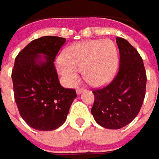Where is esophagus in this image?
I'll list each match as a JSON object with an SVG mask.
<instances>
[{
    "instance_id": "obj_1",
    "label": "esophagus",
    "mask_w": 159,
    "mask_h": 159,
    "mask_svg": "<svg viewBox=\"0 0 159 159\" xmlns=\"http://www.w3.org/2000/svg\"><path fill=\"white\" fill-rule=\"evenodd\" d=\"M84 89H79V88H77V89H76V94H77V95H80V94H81V93H83V92H84Z\"/></svg>"
}]
</instances>
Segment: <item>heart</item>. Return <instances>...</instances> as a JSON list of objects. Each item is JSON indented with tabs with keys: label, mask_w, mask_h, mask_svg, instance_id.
Here are the masks:
<instances>
[{
	"label": "heart",
	"mask_w": 159,
	"mask_h": 159,
	"mask_svg": "<svg viewBox=\"0 0 159 159\" xmlns=\"http://www.w3.org/2000/svg\"><path fill=\"white\" fill-rule=\"evenodd\" d=\"M56 69L68 86H72L83 69L85 81L92 86L101 87L109 84L117 73L119 56L112 40L89 39L67 47Z\"/></svg>",
	"instance_id": "b5f03b06"
}]
</instances>
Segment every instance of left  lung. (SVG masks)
<instances>
[{
  "mask_svg": "<svg viewBox=\"0 0 159 159\" xmlns=\"http://www.w3.org/2000/svg\"><path fill=\"white\" fill-rule=\"evenodd\" d=\"M120 51V69L107 87L92 91L95 97L91 113L98 125L119 129L139 113L145 97L146 72L143 59L128 40L116 38Z\"/></svg>",
  "mask_w": 159,
  "mask_h": 159,
  "instance_id": "8db88e82",
  "label": "left lung"
}]
</instances>
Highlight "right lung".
Wrapping results in <instances>:
<instances>
[{
  "instance_id": "1",
  "label": "right lung",
  "mask_w": 159,
  "mask_h": 159,
  "mask_svg": "<svg viewBox=\"0 0 159 159\" xmlns=\"http://www.w3.org/2000/svg\"><path fill=\"white\" fill-rule=\"evenodd\" d=\"M66 39L45 36L18 53L12 70L15 100L21 117L30 128L51 131L65 121L76 98L75 90L61 85L54 59Z\"/></svg>"
}]
</instances>
